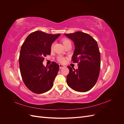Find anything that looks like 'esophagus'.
Listing matches in <instances>:
<instances>
[{"instance_id": "34e87169", "label": "esophagus", "mask_w": 124, "mask_h": 124, "mask_svg": "<svg viewBox=\"0 0 124 124\" xmlns=\"http://www.w3.org/2000/svg\"><path fill=\"white\" fill-rule=\"evenodd\" d=\"M59 68H60V69H62V68H63V67H65V65H62V64H59Z\"/></svg>"}]
</instances>
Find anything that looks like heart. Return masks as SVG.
<instances>
[{
	"mask_svg": "<svg viewBox=\"0 0 124 124\" xmlns=\"http://www.w3.org/2000/svg\"><path fill=\"white\" fill-rule=\"evenodd\" d=\"M62 41L63 44V46H67V45H68L69 44H71V41H70L69 39L67 38H63L62 40ZM58 60L59 62H62V63L65 62L66 61V59L62 57H61V56H60V57L58 58Z\"/></svg>",
	"mask_w": 124,
	"mask_h": 124,
	"instance_id": "obj_1",
	"label": "heart"
}]
</instances>
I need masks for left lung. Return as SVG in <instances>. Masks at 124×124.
<instances>
[{"label": "left lung", "instance_id": "left-lung-1", "mask_svg": "<svg viewBox=\"0 0 124 124\" xmlns=\"http://www.w3.org/2000/svg\"><path fill=\"white\" fill-rule=\"evenodd\" d=\"M65 35L73 41L75 50L72 61L78 65V69L67 67L69 70L67 84L77 92H87L96 84L100 73V53L97 41L81 31Z\"/></svg>", "mask_w": 124, "mask_h": 124}]
</instances>
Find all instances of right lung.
<instances>
[{
	"label": "right lung",
	"mask_w": 124,
	"mask_h": 124,
	"mask_svg": "<svg viewBox=\"0 0 124 124\" xmlns=\"http://www.w3.org/2000/svg\"><path fill=\"white\" fill-rule=\"evenodd\" d=\"M60 35L36 31L22 44L19 57L21 74L26 87L33 93H42L53 87L59 66L53 62L45 67L42 62L44 57L50 55L52 44Z\"/></svg>",
	"instance_id": "right-lung-1"
}]
</instances>
